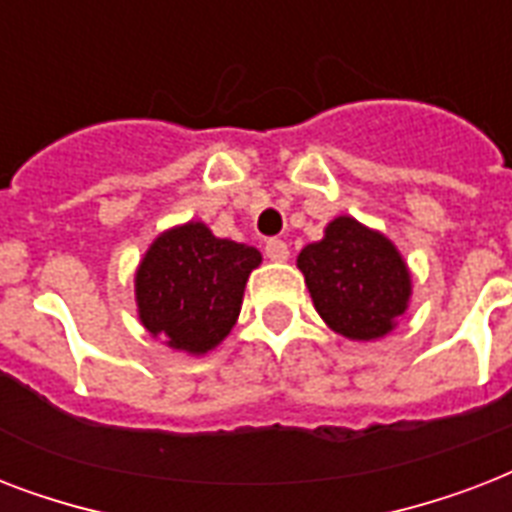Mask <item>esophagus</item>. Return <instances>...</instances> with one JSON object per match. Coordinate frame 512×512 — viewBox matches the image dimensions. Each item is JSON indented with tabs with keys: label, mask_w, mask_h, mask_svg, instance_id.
<instances>
[{
	"label": "esophagus",
	"mask_w": 512,
	"mask_h": 512,
	"mask_svg": "<svg viewBox=\"0 0 512 512\" xmlns=\"http://www.w3.org/2000/svg\"><path fill=\"white\" fill-rule=\"evenodd\" d=\"M265 255L271 257V260H276V263H284V260H287V257H289L287 241L268 239V241H265Z\"/></svg>",
	"instance_id": "1"
}]
</instances>
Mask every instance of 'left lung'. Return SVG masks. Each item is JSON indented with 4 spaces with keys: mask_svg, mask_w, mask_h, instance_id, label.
<instances>
[{
    "mask_svg": "<svg viewBox=\"0 0 512 512\" xmlns=\"http://www.w3.org/2000/svg\"><path fill=\"white\" fill-rule=\"evenodd\" d=\"M313 305L329 327L350 340L388 335L406 311L412 281L385 236L353 217H337L327 236L297 257Z\"/></svg>",
    "mask_w": 512,
    "mask_h": 512,
    "instance_id": "obj_1",
    "label": "left lung"
}]
</instances>
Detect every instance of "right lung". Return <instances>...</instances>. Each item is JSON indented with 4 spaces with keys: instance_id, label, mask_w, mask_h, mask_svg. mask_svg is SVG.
Returning <instances> with one entry per match:
<instances>
[{
    "instance_id": "obj_1",
    "label": "right lung",
    "mask_w": 512,
    "mask_h": 512,
    "mask_svg": "<svg viewBox=\"0 0 512 512\" xmlns=\"http://www.w3.org/2000/svg\"><path fill=\"white\" fill-rule=\"evenodd\" d=\"M260 252L215 239L204 223L162 233L138 268L140 321L185 353H207L239 319L241 295Z\"/></svg>"
}]
</instances>
